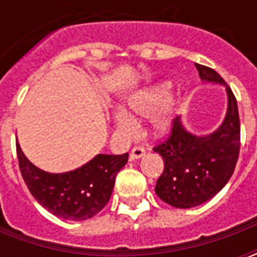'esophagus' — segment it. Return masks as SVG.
Masks as SVG:
<instances>
[{"label":"esophagus","mask_w":257,"mask_h":257,"mask_svg":"<svg viewBox=\"0 0 257 257\" xmlns=\"http://www.w3.org/2000/svg\"><path fill=\"white\" fill-rule=\"evenodd\" d=\"M144 154H146L144 147L137 146V147H134L133 150H132V153H130V160H137V159H142Z\"/></svg>","instance_id":"esophagus-1"}]
</instances>
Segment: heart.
I'll list each match as a JSON object with an SVG mask.
<instances>
[{"mask_svg": "<svg viewBox=\"0 0 257 257\" xmlns=\"http://www.w3.org/2000/svg\"><path fill=\"white\" fill-rule=\"evenodd\" d=\"M170 94V84L169 83H159L150 85L142 91L133 94L127 101V114L123 111H117L114 115L115 127L123 132L130 133L133 130L134 123L139 121V118L149 117L154 114L152 118V130L156 136H164L172 130L176 110H177V100L169 98Z\"/></svg>", "mask_w": 257, "mask_h": 257, "instance_id": "1", "label": "heart"}]
</instances>
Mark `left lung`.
<instances>
[{
	"mask_svg": "<svg viewBox=\"0 0 257 257\" xmlns=\"http://www.w3.org/2000/svg\"><path fill=\"white\" fill-rule=\"evenodd\" d=\"M202 81L224 85L227 111L223 123L210 134L189 132L177 115L172 134L154 147L163 157L164 170L156 183V194L173 207L190 209L210 200L232 177L240 149V121L237 103L230 87L206 65L196 64Z\"/></svg>",
	"mask_w": 257,
	"mask_h": 257,
	"instance_id": "8db88e82",
	"label": "left lung"
}]
</instances>
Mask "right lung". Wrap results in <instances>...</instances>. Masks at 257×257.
I'll use <instances>...</instances> for the list:
<instances>
[{
    "instance_id": "obj_1",
    "label": "right lung",
    "mask_w": 257,
    "mask_h": 257,
    "mask_svg": "<svg viewBox=\"0 0 257 257\" xmlns=\"http://www.w3.org/2000/svg\"><path fill=\"white\" fill-rule=\"evenodd\" d=\"M20 170L34 199L51 214L64 220H87L108 203L117 173L123 169L128 153L97 154L81 167L65 173L38 169L17 143Z\"/></svg>"
}]
</instances>
